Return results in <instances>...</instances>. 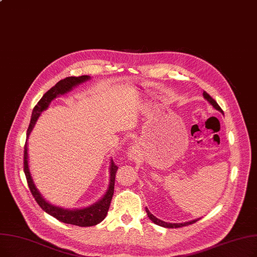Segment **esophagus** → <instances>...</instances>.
<instances>
[{
  "instance_id": "obj_1",
  "label": "esophagus",
  "mask_w": 257,
  "mask_h": 257,
  "mask_svg": "<svg viewBox=\"0 0 257 257\" xmlns=\"http://www.w3.org/2000/svg\"><path fill=\"white\" fill-rule=\"evenodd\" d=\"M136 150H133V149H130V154L132 155V158H136Z\"/></svg>"
}]
</instances>
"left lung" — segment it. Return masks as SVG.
<instances>
[{"mask_svg": "<svg viewBox=\"0 0 257 257\" xmlns=\"http://www.w3.org/2000/svg\"><path fill=\"white\" fill-rule=\"evenodd\" d=\"M203 95H204V97L207 99V101L210 103V105L213 106V108H215L216 110L219 111V112L222 113V110H221V108L218 106V104L216 103V101H214V99L212 98L206 91H204ZM146 212H147V214H148V217L154 222L155 225H159V226L165 227V228H181V227H185V226H188V225L194 224V222H196L198 219H200V218H197V219H194V220L183 222V224H181V222H180V224H172V222H166V221H163V220H161V219H159V218H156L153 214L150 213V211L148 210V208H146Z\"/></svg>", "mask_w": 257, "mask_h": 257, "instance_id": "8db88e82", "label": "left lung"}]
</instances>
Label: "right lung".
I'll return each mask as SVG.
<instances>
[{"label": "right lung", "mask_w": 257, "mask_h": 257, "mask_svg": "<svg viewBox=\"0 0 257 257\" xmlns=\"http://www.w3.org/2000/svg\"><path fill=\"white\" fill-rule=\"evenodd\" d=\"M88 80H90L89 75H82V76H69L66 77L64 80H61L55 84L52 88L43 95V97L38 102V104L33 108L32 115L30 119V124L27 129V139L32 131L33 127H35L36 122L41 115V112L44 110H46L51 103V101L60 95H63L67 92L71 91V89L77 85H80ZM28 148H27V140L24 147V172L27 178V183L29 186L30 191L37 200L39 206L46 212V213L50 214L51 216L55 217L58 220L65 222V224L69 225H75L79 227H91L99 224L107 215L108 210L110 207L111 199H112V195L114 192V181H115V173L117 171V166L111 161L110 164V182L109 187L107 189L106 193L104 196L97 200V202L91 206L82 208V209H64L58 206L51 205L47 200L44 199L42 194L39 192L35 183H33L32 176L29 170L28 165Z\"/></svg>", "instance_id": "right-lung-1"}]
</instances>
